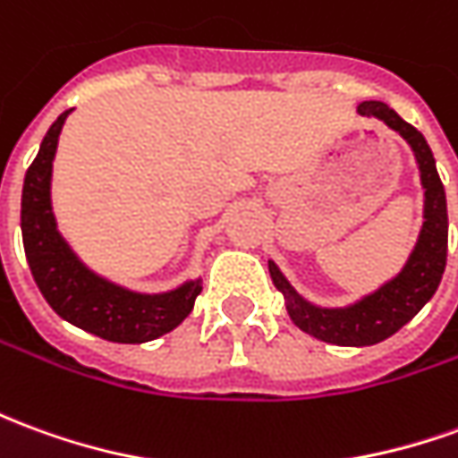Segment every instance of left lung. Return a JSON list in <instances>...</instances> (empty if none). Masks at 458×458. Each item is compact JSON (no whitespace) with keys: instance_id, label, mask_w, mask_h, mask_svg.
Segmentation results:
<instances>
[{"instance_id":"obj_1","label":"left lung","mask_w":458,"mask_h":458,"mask_svg":"<svg viewBox=\"0 0 458 458\" xmlns=\"http://www.w3.org/2000/svg\"><path fill=\"white\" fill-rule=\"evenodd\" d=\"M357 111L362 116L385 121L389 129L407 140L417 158L419 178L424 188V223L404 267L382 287H377L372 295H364L354 305L319 307L307 302L287 283V277L280 273V267L273 260L267 262L275 287L284 295L290 319L307 335L340 347H369L404 327L437 293L446 267V240H449L446 193L437 174V163L427 139L382 101H362Z\"/></svg>"}]
</instances>
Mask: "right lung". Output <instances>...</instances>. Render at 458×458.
<instances>
[{
  "instance_id": "right-lung-1",
  "label": "right lung",
  "mask_w": 458,
  "mask_h": 458,
  "mask_svg": "<svg viewBox=\"0 0 458 458\" xmlns=\"http://www.w3.org/2000/svg\"><path fill=\"white\" fill-rule=\"evenodd\" d=\"M69 114L72 111H64L51 123L37 158L24 175L21 240L29 270L44 300L66 322L108 342H151L178 327L191 315L203 283L196 277L168 293L146 295L96 275L76 258V252L56 230V218L51 210V165Z\"/></svg>"
}]
</instances>
